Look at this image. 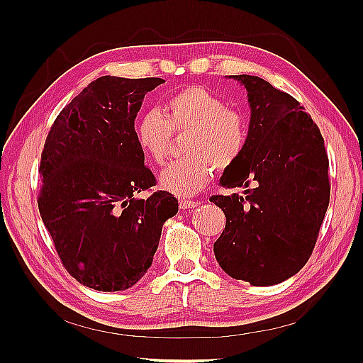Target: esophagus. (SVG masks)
I'll return each mask as SVG.
<instances>
[{"label":"esophagus","instance_id":"34e87169","mask_svg":"<svg viewBox=\"0 0 363 363\" xmlns=\"http://www.w3.org/2000/svg\"><path fill=\"white\" fill-rule=\"evenodd\" d=\"M199 200H180V207L182 208H194L199 206Z\"/></svg>","mask_w":363,"mask_h":363}]
</instances>
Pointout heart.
<instances>
[{
  "label": "heart",
  "instance_id": "b5f03b06",
  "mask_svg": "<svg viewBox=\"0 0 363 363\" xmlns=\"http://www.w3.org/2000/svg\"><path fill=\"white\" fill-rule=\"evenodd\" d=\"M183 150L160 174V186L177 195H194L208 183L213 168L227 171L242 156L248 138L245 116L201 86H189L159 108L144 112L136 123L142 151L156 163L168 156L172 131H186Z\"/></svg>",
  "mask_w": 363,
  "mask_h": 363
}]
</instances>
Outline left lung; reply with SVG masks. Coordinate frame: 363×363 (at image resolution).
I'll return each mask as SVG.
<instances>
[{
  "label": "left lung",
  "instance_id": "left-lung-1",
  "mask_svg": "<svg viewBox=\"0 0 363 363\" xmlns=\"http://www.w3.org/2000/svg\"><path fill=\"white\" fill-rule=\"evenodd\" d=\"M228 77L247 89L251 118L242 156L219 182L242 194L211 196L227 219L213 252L230 277L271 286L312 255L330 201L328 157L294 96L256 75Z\"/></svg>",
  "mask_w": 363,
  "mask_h": 363
}]
</instances>
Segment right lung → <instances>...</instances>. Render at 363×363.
<instances>
[{
  "instance_id": "right-lung-1",
  "label": "right lung",
  "mask_w": 363,
  "mask_h": 363,
  "mask_svg": "<svg viewBox=\"0 0 363 363\" xmlns=\"http://www.w3.org/2000/svg\"><path fill=\"white\" fill-rule=\"evenodd\" d=\"M162 79L104 75L63 107L42 150L38 206L71 276L87 288L124 291L148 271L162 227L179 212L144 164L135 119Z\"/></svg>"
}]
</instances>
